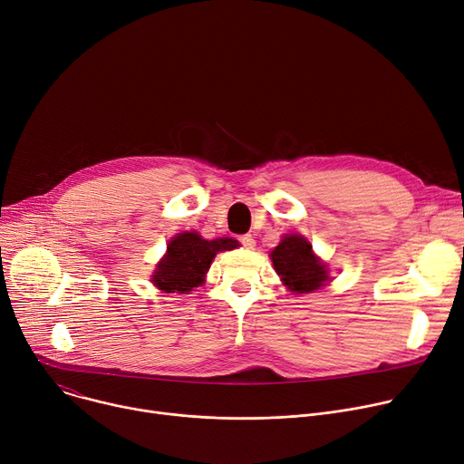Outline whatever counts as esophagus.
I'll use <instances>...</instances> for the list:
<instances>
[{
  "instance_id": "34e87169",
  "label": "esophagus",
  "mask_w": 464,
  "mask_h": 464,
  "mask_svg": "<svg viewBox=\"0 0 464 464\" xmlns=\"http://www.w3.org/2000/svg\"><path fill=\"white\" fill-rule=\"evenodd\" d=\"M239 243H241L245 248H255V245H256V241H255V237H253L251 234L241 236V237H239Z\"/></svg>"
}]
</instances>
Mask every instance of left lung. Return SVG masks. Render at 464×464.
<instances>
[{"mask_svg": "<svg viewBox=\"0 0 464 464\" xmlns=\"http://www.w3.org/2000/svg\"><path fill=\"white\" fill-rule=\"evenodd\" d=\"M271 260L284 284L294 294H310L329 280L325 266L314 256L312 245L303 236H284L271 253Z\"/></svg>", "mask_w": 464, "mask_h": 464, "instance_id": "8db88e82", "label": "left lung"}]
</instances>
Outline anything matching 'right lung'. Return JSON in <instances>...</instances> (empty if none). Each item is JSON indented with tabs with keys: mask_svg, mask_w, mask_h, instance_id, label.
Masks as SVG:
<instances>
[{
	"mask_svg": "<svg viewBox=\"0 0 464 464\" xmlns=\"http://www.w3.org/2000/svg\"><path fill=\"white\" fill-rule=\"evenodd\" d=\"M232 237L202 239L197 232L178 234L167 246V255L154 273V284L167 294H186L202 282L211 260L219 251H232Z\"/></svg>",
	"mask_w": 464,
	"mask_h": 464,
	"instance_id": "add662e5",
	"label": "right lung"
}]
</instances>
